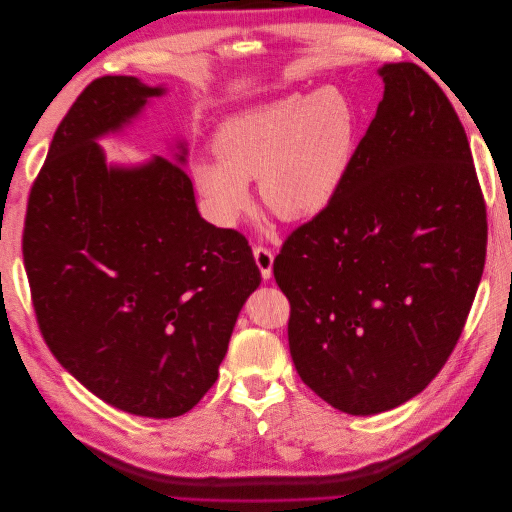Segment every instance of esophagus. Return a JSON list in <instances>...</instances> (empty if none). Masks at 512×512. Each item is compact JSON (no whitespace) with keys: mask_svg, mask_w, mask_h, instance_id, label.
Masks as SVG:
<instances>
[{"mask_svg":"<svg viewBox=\"0 0 512 512\" xmlns=\"http://www.w3.org/2000/svg\"><path fill=\"white\" fill-rule=\"evenodd\" d=\"M254 258H256V265L260 269L262 280H271L273 275V252L267 250V247H254Z\"/></svg>","mask_w":512,"mask_h":512,"instance_id":"34e87169","label":"esophagus"}]
</instances>
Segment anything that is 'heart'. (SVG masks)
<instances>
[{
  "mask_svg": "<svg viewBox=\"0 0 512 512\" xmlns=\"http://www.w3.org/2000/svg\"><path fill=\"white\" fill-rule=\"evenodd\" d=\"M359 106L339 87L290 94L228 117L215 132L218 160L192 164L213 218L235 224L252 205L247 181L282 220H312L344 188L359 143Z\"/></svg>",
  "mask_w": 512,
  "mask_h": 512,
  "instance_id": "1",
  "label": "heart"
}]
</instances>
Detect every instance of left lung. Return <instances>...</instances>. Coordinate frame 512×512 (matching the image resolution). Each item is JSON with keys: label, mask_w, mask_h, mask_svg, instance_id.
I'll list each match as a JSON object with an SVG mask.
<instances>
[{"label": "left lung", "mask_w": 512, "mask_h": 512, "mask_svg": "<svg viewBox=\"0 0 512 512\" xmlns=\"http://www.w3.org/2000/svg\"><path fill=\"white\" fill-rule=\"evenodd\" d=\"M384 96L344 188L273 262L301 380L367 416L421 393L451 356L487 254L466 130L431 76L384 64Z\"/></svg>", "instance_id": "left-lung-1"}]
</instances>
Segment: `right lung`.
<instances>
[{"label": "right lung", "mask_w": 512, "mask_h": 512, "mask_svg": "<svg viewBox=\"0 0 512 512\" xmlns=\"http://www.w3.org/2000/svg\"><path fill=\"white\" fill-rule=\"evenodd\" d=\"M164 91L136 76L91 81L53 136L23 230L46 346L96 397L147 418L181 416L203 399L260 286L241 232L200 218L185 143L175 160L106 164L98 138Z\"/></svg>", "instance_id": "add662e5"}]
</instances>
